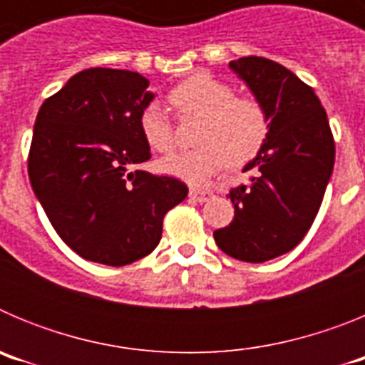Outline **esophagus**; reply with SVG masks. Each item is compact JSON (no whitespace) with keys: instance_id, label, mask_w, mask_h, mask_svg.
I'll use <instances>...</instances> for the list:
<instances>
[{"instance_id":"obj_1","label":"esophagus","mask_w":365,"mask_h":365,"mask_svg":"<svg viewBox=\"0 0 365 365\" xmlns=\"http://www.w3.org/2000/svg\"><path fill=\"white\" fill-rule=\"evenodd\" d=\"M190 197H192L193 201H197V202H205V201H210V199L214 197V193H212L210 190H199V188H192V190H190Z\"/></svg>"}]
</instances>
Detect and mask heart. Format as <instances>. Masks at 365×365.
Masks as SVG:
<instances>
[{
  "instance_id": "obj_1",
  "label": "heart",
  "mask_w": 365,
  "mask_h": 365,
  "mask_svg": "<svg viewBox=\"0 0 365 365\" xmlns=\"http://www.w3.org/2000/svg\"><path fill=\"white\" fill-rule=\"evenodd\" d=\"M168 98L180 118H201V124L195 131L197 150L166 157L160 163L164 173L190 185H206L228 164L245 166L265 144L270 118L263 102L235 95L230 83L210 73L192 74L177 83ZM138 128L151 150L170 153L175 148V124L157 102L144 106Z\"/></svg>"
}]
</instances>
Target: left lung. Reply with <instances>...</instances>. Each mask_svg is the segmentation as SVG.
<instances>
[{
    "instance_id": "1",
    "label": "left lung",
    "mask_w": 365,
    "mask_h": 365,
    "mask_svg": "<svg viewBox=\"0 0 365 365\" xmlns=\"http://www.w3.org/2000/svg\"><path fill=\"white\" fill-rule=\"evenodd\" d=\"M270 118L267 140L245 170L248 185L230 190L234 219L214 232L228 256L263 263L305 237L320 210L334 166V138L314 89L279 63L261 56L232 60Z\"/></svg>"
}]
</instances>
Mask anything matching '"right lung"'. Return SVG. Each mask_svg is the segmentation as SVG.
<instances>
[{
  "label": "right lung",
  "instance_id": "add662e5",
  "mask_svg": "<svg viewBox=\"0 0 365 365\" xmlns=\"http://www.w3.org/2000/svg\"><path fill=\"white\" fill-rule=\"evenodd\" d=\"M150 80L124 69L80 71L38 111L29 179L63 243L83 259L122 267L153 252L168 210L188 186L130 168L150 146L138 115Z\"/></svg>",
  "mask_w": 365,
  "mask_h": 365
}]
</instances>
